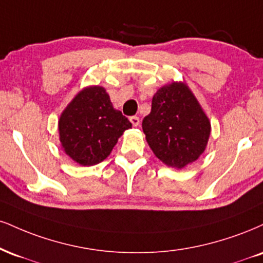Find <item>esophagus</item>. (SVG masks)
Here are the masks:
<instances>
[{"label": "esophagus", "instance_id": "1", "mask_svg": "<svg viewBox=\"0 0 263 263\" xmlns=\"http://www.w3.org/2000/svg\"><path fill=\"white\" fill-rule=\"evenodd\" d=\"M129 121H131L132 126H135V127H137V126L140 125V119H138L137 116H132V118H129Z\"/></svg>", "mask_w": 263, "mask_h": 263}]
</instances>
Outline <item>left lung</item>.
<instances>
[{
    "label": "left lung",
    "mask_w": 263,
    "mask_h": 263,
    "mask_svg": "<svg viewBox=\"0 0 263 263\" xmlns=\"http://www.w3.org/2000/svg\"><path fill=\"white\" fill-rule=\"evenodd\" d=\"M142 128L154 156L167 166L182 169L204 152L211 121L189 85L172 82L154 94Z\"/></svg>",
    "instance_id": "8db88e82"
}]
</instances>
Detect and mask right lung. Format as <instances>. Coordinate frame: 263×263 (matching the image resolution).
<instances>
[{
	"label": "right lung",
	"instance_id": "add662e5",
	"mask_svg": "<svg viewBox=\"0 0 263 263\" xmlns=\"http://www.w3.org/2000/svg\"><path fill=\"white\" fill-rule=\"evenodd\" d=\"M131 127L132 123L114 109L109 94L100 85L78 91L59 119L63 152L83 166L106 159L123 132Z\"/></svg>",
	"mask_w": 263,
	"mask_h": 263
}]
</instances>
